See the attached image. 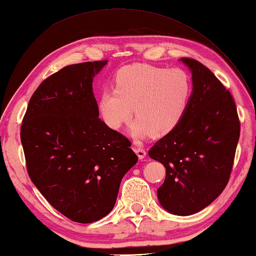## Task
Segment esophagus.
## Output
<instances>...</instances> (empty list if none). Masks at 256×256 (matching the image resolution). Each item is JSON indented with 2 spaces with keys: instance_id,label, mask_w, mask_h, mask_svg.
<instances>
[{
  "instance_id": "34e87169",
  "label": "esophagus",
  "mask_w": 256,
  "mask_h": 256,
  "mask_svg": "<svg viewBox=\"0 0 256 256\" xmlns=\"http://www.w3.org/2000/svg\"><path fill=\"white\" fill-rule=\"evenodd\" d=\"M133 148L135 150V153L138 154L140 160H143L144 157L146 156V150L144 148H142V146H140V145H138V143H134L133 144Z\"/></svg>"
}]
</instances>
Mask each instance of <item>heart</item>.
I'll use <instances>...</instances> for the list:
<instances>
[{"label":"heart","instance_id":"1","mask_svg":"<svg viewBox=\"0 0 256 256\" xmlns=\"http://www.w3.org/2000/svg\"><path fill=\"white\" fill-rule=\"evenodd\" d=\"M190 96L188 76L180 69L131 64L116 74V89L101 94L100 110L106 123L120 128L132 116L136 138L170 133L180 121Z\"/></svg>","mask_w":256,"mask_h":256}]
</instances>
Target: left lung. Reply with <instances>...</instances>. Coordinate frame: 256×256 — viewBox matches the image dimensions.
<instances>
[{"mask_svg":"<svg viewBox=\"0 0 256 256\" xmlns=\"http://www.w3.org/2000/svg\"><path fill=\"white\" fill-rule=\"evenodd\" d=\"M192 72V94L175 128L148 150L166 168L157 189L160 204L178 216L196 214L209 206L229 182L240 120L229 90L209 68L182 58Z\"/></svg>","mask_w":256,"mask_h":256,"instance_id":"1","label":"left lung"}]
</instances>
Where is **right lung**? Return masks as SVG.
Here are the masks:
<instances>
[{"instance_id":"add662e5","label":"right lung","mask_w":256,"mask_h":256,"mask_svg":"<svg viewBox=\"0 0 256 256\" xmlns=\"http://www.w3.org/2000/svg\"><path fill=\"white\" fill-rule=\"evenodd\" d=\"M106 60L69 64L38 86L20 126L27 172L54 208L79 224L102 219L136 164L131 140L99 118L92 91Z\"/></svg>"}]
</instances>
